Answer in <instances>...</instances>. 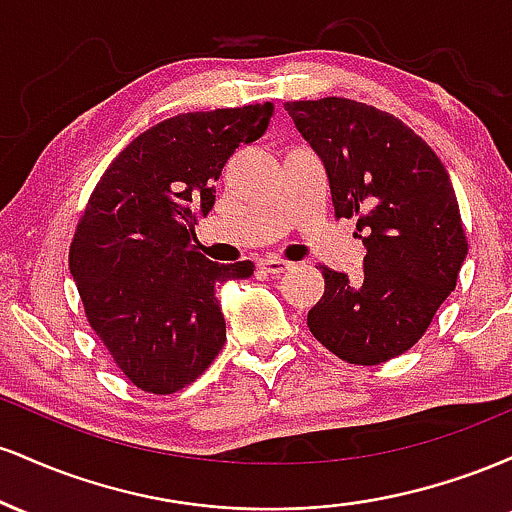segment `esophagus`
Listing matches in <instances>:
<instances>
[{
  "mask_svg": "<svg viewBox=\"0 0 512 512\" xmlns=\"http://www.w3.org/2000/svg\"><path fill=\"white\" fill-rule=\"evenodd\" d=\"M262 269L267 274H281L289 269V262L284 260H276V257H269V260H262Z\"/></svg>",
  "mask_w": 512,
  "mask_h": 512,
  "instance_id": "34e87169",
  "label": "esophagus"
}]
</instances>
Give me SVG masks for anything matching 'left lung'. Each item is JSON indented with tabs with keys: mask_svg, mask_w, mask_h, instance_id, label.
<instances>
[{
	"mask_svg": "<svg viewBox=\"0 0 512 512\" xmlns=\"http://www.w3.org/2000/svg\"><path fill=\"white\" fill-rule=\"evenodd\" d=\"M322 158L334 216L356 219L363 272L322 264L325 293L308 313L313 337L356 366L390 361L424 337L467 257L448 170L395 115L349 98L284 105Z\"/></svg>",
	"mask_w": 512,
	"mask_h": 512,
	"instance_id": "1",
	"label": "left lung"
}]
</instances>
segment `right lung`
<instances>
[{
  "mask_svg": "<svg viewBox=\"0 0 512 512\" xmlns=\"http://www.w3.org/2000/svg\"><path fill=\"white\" fill-rule=\"evenodd\" d=\"M272 103L182 113L146 129L110 163L76 223L69 269L91 330L139 390L195 383L226 342L216 284L252 262H211L195 226L240 144L267 132Z\"/></svg>",
  "mask_w": 512,
  "mask_h": 512,
  "instance_id": "add662e5",
  "label": "right lung"
}]
</instances>
